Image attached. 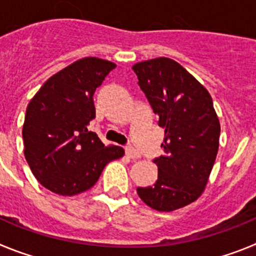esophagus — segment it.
Here are the masks:
<instances>
[{
    "label": "esophagus",
    "instance_id": "1",
    "mask_svg": "<svg viewBox=\"0 0 256 256\" xmlns=\"http://www.w3.org/2000/svg\"><path fill=\"white\" fill-rule=\"evenodd\" d=\"M126 155L128 156V158H130V159H140V158H141L138 151L136 150V148H130V146L126 148Z\"/></svg>",
    "mask_w": 256,
    "mask_h": 256
}]
</instances>
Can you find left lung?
<instances>
[{
    "mask_svg": "<svg viewBox=\"0 0 256 256\" xmlns=\"http://www.w3.org/2000/svg\"><path fill=\"white\" fill-rule=\"evenodd\" d=\"M132 69L164 128V154L154 160L158 180L137 194L151 209L174 212L206 187L219 148V118L209 91L177 61L156 58Z\"/></svg>",
    "mask_w": 256,
    "mask_h": 256,
    "instance_id": "obj_1",
    "label": "left lung"
}]
</instances>
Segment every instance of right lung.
I'll return each instance as SVG.
<instances>
[{"mask_svg":"<svg viewBox=\"0 0 256 256\" xmlns=\"http://www.w3.org/2000/svg\"><path fill=\"white\" fill-rule=\"evenodd\" d=\"M115 66L104 58H79L47 79L28 104L24 156L38 182L54 194L87 191L108 162L124 155L87 128L96 115L94 91Z\"/></svg>","mask_w":256,"mask_h":256,"instance_id":"add662e5","label":"right lung"}]
</instances>
